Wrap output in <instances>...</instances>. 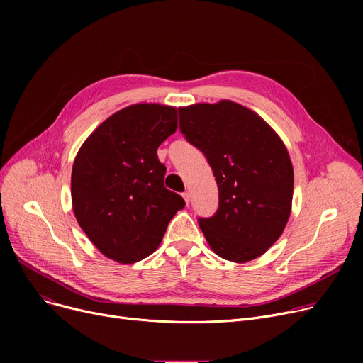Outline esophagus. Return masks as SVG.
Returning a JSON list of instances; mask_svg holds the SVG:
<instances>
[{
    "label": "esophagus",
    "instance_id": "34e87169",
    "mask_svg": "<svg viewBox=\"0 0 363 363\" xmlns=\"http://www.w3.org/2000/svg\"><path fill=\"white\" fill-rule=\"evenodd\" d=\"M182 197H184V200H185V204L188 206V204H189V200H191V196H189V193H184Z\"/></svg>",
    "mask_w": 363,
    "mask_h": 363
}]
</instances>
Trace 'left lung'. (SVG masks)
Returning a JSON list of instances; mask_svg holds the SVG:
<instances>
[{
  "mask_svg": "<svg viewBox=\"0 0 363 363\" xmlns=\"http://www.w3.org/2000/svg\"><path fill=\"white\" fill-rule=\"evenodd\" d=\"M179 129L211 164L219 207L199 225L222 259L250 262L281 237L291 213L294 170L287 147L257 113L222 100L179 107Z\"/></svg>",
  "mask_w": 363,
  "mask_h": 363,
  "instance_id": "left-lung-1",
  "label": "left lung"
}]
</instances>
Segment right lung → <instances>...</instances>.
Returning <instances> with one entry per match:
<instances>
[{
    "instance_id": "obj_1",
    "label": "right lung",
    "mask_w": 363,
    "mask_h": 363,
    "mask_svg": "<svg viewBox=\"0 0 363 363\" xmlns=\"http://www.w3.org/2000/svg\"><path fill=\"white\" fill-rule=\"evenodd\" d=\"M178 110L140 103L107 118L72 167V206L89 241L108 259L135 263L160 245L184 199L164 186L159 145L175 133Z\"/></svg>"
}]
</instances>
